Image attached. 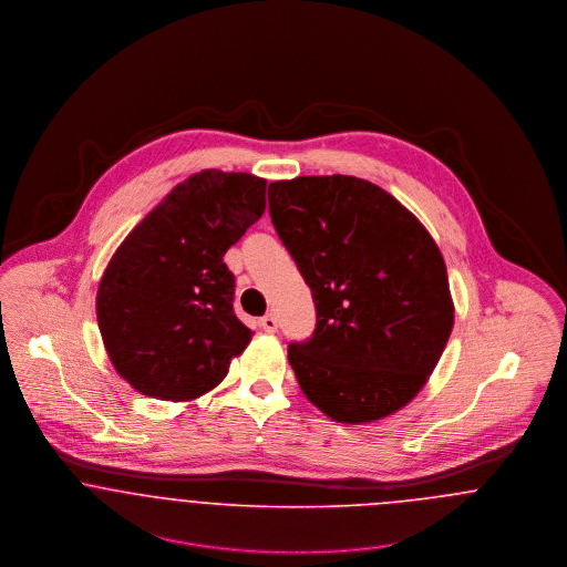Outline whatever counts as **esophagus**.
<instances>
[{
  "instance_id": "34e87169",
  "label": "esophagus",
  "mask_w": 567,
  "mask_h": 567,
  "mask_svg": "<svg viewBox=\"0 0 567 567\" xmlns=\"http://www.w3.org/2000/svg\"><path fill=\"white\" fill-rule=\"evenodd\" d=\"M260 327L265 328L267 332H275L277 330V318L272 313H267L265 318H260Z\"/></svg>"
}]
</instances>
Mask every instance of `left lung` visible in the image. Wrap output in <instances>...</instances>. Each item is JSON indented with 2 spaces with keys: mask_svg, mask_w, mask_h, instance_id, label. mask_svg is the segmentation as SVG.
<instances>
[{
  "mask_svg": "<svg viewBox=\"0 0 567 567\" xmlns=\"http://www.w3.org/2000/svg\"><path fill=\"white\" fill-rule=\"evenodd\" d=\"M269 210L318 316L313 334L288 346L298 386L337 422L394 414L426 384L454 324L440 247L357 177L275 181Z\"/></svg>",
  "mask_w": 567,
  "mask_h": 567,
  "instance_id": "1",
  "label": "left lung"
}]
</instances>
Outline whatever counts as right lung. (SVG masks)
Instances as JSON below:
<instances>
[{"label":"right lung","instance_id":"right-lung-1","mask_svg":"<svg viewBox=\"0 0 567 567\" xmlns=\"http://www.w3.org/2000/svg\"><path fill=\"white\" fill-rule=\"evenodd\" d=\"M267 181L203 171L179 183L125 237L95 298L104 348L121 378L162 401L217 386L251 341L235 316L224 254L267 207Z\"/></svg>","mask_w":567,"mask_h":567}]
</instances>
